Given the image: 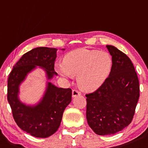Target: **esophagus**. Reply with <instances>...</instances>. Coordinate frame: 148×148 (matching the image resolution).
Masks as SVG:
<instances>
[{"label": "esophagus", "instance_id": "1", "mask_svg": "<svg viewBox=\"0 0 148 148\" xmlns=\"http://www.w3.org/2000/svg\"><path fill=\"white\" fill-rule=\"evenodd\" d=\"M73 97H76V96H78L81 95V92H79V91H77V89H73L72 92Z\"/></svg>", "mask_w": 148, "mask_h": 148}]
</instances>
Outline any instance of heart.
I'll use <instances>...</instances> for the list:
<instances>
[{
    "instance_id": "obj_1",
    "label": "heart",
    "mask_w": 148,
    "mask_h": 148,
    "mask_svg": "<svg viewBox=\"0 0 148 148\" xmlns=\"http://www.w3.org/2000/svg\"><path fill=\"white\" fill-rule=\"evenodd\" d=\"M112 56L106 52L79 49L64 56L55 70L64 77L77 75L79 87L86 92L95 91L106 82L112 69Z\"/></svg>"
}]
</instances>
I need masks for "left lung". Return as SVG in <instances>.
I'll return each instance as SVG.
<instances>
[{
    "instance_id": "left-lung-1",
    "label": "left lung",
    "mask_w": 148,
    "mask_h": 148,
    "mask_svg": "<svg viewBox=\"0 0 148 148\" xmlns=\"http://www.w3.org/2000/svg\"><path fill=\"white\" fill-rule=\"evenodd\" d=\"M106 47L113 60L110 75L95 92L86 94L88 124L101 136L116 134L132 122L140 96L132 61L114 46Z\"/></svg>"
}]
</instances>
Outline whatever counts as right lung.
Listing matches in <instances>:
<instances>
[{
	"label": "right lung",
	"mask_w": 148,
	"mask_h": 148,
	"mask_svg": "<svg viewBox=\"0 0 148 148\" xmlns=\"http://www.w3.org/2000/svg\"><path fill=\"white\" fill-rule=\"evenodd\" d=\"M56 50V48L40 47L25 53L13 66L8 79V101L14 121L23 131L37 138L49 137L57 131L64 111L71 101L72 90L48 82L42 100L31 106L19 101V87L37 66L45 69L48 79L57 75L54 72Z\"/></svg>",
	"instance_id": "add662e5"
}]
</instances>
